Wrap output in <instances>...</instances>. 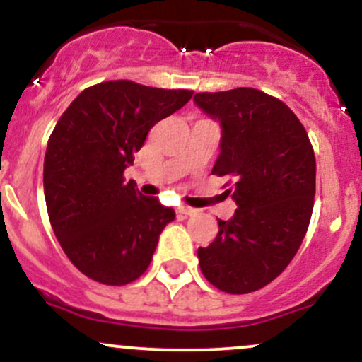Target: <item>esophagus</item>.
Listing matches in <instances>:
<instances>
[{
	"label": "esophagus",
	"mask_w": 362,
	"mask_h": 362,
	"mask_svg": "<svg viewBox=\"0 0 362 362\" xmlns=\"http://www.w3.org/2000/svg\"><path fill=\"white\" fill-rule=\"evenodd\" d=\"M177 214H181V216H193V214H197V209L188 207V205H181V207H177Z\"/></svg>",
	"instance_id": "obj_1"
}]
</instances>
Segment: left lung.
I'll use <instances>...</instances> for the list:
<instances>
[{
	"label": "left lung",
	"mask_w": 362,
	"mask_h": 362,
	"mask_svg": "<svg viewBox=\"0 0 362 362\" xmlns=\"http://www.w3.org/2000/svg\"><path fill=\"white\" fill-rule=\"evenodd\" d=\"M193 102L221 126L212 174L233 176L238 209L198 248L200 269L216 288L250 293L283 273L313 214L316 158L304 126L281 100L254 88L197 93Z\"/></svg>",
	"instance_id": "obj_1"
}]
</instances>
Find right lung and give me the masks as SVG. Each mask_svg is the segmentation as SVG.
Returning <instances> with one entry per match:
<instances>
[{"instance_id":"add662e5","label":"right lung","mask_w":362,"mask_h":362,"mask_svg":"<svg viewBox=\"0 0 362 362\" xmlns=\"http://www.w3.org/2000/svg\"><path fill=\"white\" fill-rule=\"evenodd\" d=\"M192 95L108 81L84 89L57 122L42 170L46 207L62 248L88 278L126 285L150 266L176 214L124 182V170L151 127Z\"/></svg>"}]
</instances>
